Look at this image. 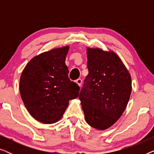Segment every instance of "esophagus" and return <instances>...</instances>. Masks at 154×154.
Returning a JSON list of instances; mask_svg holds the SVG:
<instances>
[{
    "instance_id": "esophagus-1",
    "label": "esophagus",
    "mask_w": 154,
    "mask_h": 154,
    "mask_svg": "<svg viewBox=\"0 0 154 154\" xmlns=\"http://www.w3.org/2000/svg\"><path fill=\"white\" fill-rule=\"evenodd\" d=\"M75 83H76L78 85H79V86H80V87H81V85H82V80L81 79H77L76 81H75Z\"/></svg>"
}]
</instances>
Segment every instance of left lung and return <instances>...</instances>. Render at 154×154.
I'll list each match as a JSON object with an SVG mask.
<instances>
[{
	"mask_svg": "<svg viewBox=\"0 0 154 154\" xmlns=\"http://www.w3.org/2000/svg\"><path fill=\"white\" fill-rule=\"evenodd\" d=\"M86 49L89 73L79 100L86 123L96 130H104L125 110L132 92L131 75L113 50Z\"/></svg>",
	"mask_w": 154,
	"mask_h": 154,
	"instance_id": "left-lung-1",
	"label": "left lung"
}]
</instances>
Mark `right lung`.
Here are the masks:
<instances>
[{"instance_id":"add662e5","label":"right lung","mask_w":154,"mask_h":154,"mask_svg":"<svg viewBox=\"0 0 154 154\" xmlns=\"http://www.w3.org/2000/svg\"><path fill=\"white\" fill-rule=\"evenodd\" d=\"M69 50L66 45L35 55L21 74V97L30 115L41 123L60 121L69 101L79 96V86L69 80L65 64Z\"/></svg>"}]
</instances>
